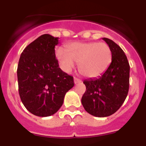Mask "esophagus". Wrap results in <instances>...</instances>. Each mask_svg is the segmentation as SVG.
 I'll return each mask as SVG.
<instances>
[{
  "label": "esophagus",
  "instance_id": "34e87169",
  "mask_svg": "<svg viewBox=\"0 0 146 146\" xmlns=\"http://www.w3.org/2000/svg\"><path fill=\"white\" fill-rule=\"evenodd\" d=\"M74 84H77V83L82 82V80H80V79H78V78H76V77H74Z\"/></svg>",
  "mask_w": 146,
  "mask_h": 146
}]
</instances>
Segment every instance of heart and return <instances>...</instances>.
<instances>
[{"instance_id": "b5f03b06", "label": "heart", "mask_w": 146, "mask_h": 146, "mask_svg": "<svg viewBox=\"0 0 146 146\" xmlns=\"http://www.w3.org/2000/svg\"><path fill=\"white\" fill-rule=\"evenodd\" d=\"M56 57L62 69L69 72L78 64V69L86 77H96L107 70L112 60V52L107 44L91 42H73L66 50L58 48Z\"/></svg>"}]
</instances>
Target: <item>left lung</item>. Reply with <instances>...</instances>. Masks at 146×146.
Returning a JSON list of instances; mask_svg holds the SVG:
<instances>
[{
  "mask_svg": "<svg viewBox=\"0 0 146 146\" xmlns=\"http://www.w3.org/2000/svg\"><path fill=\"white\" fill-rule=\"evenodd\" d=\"M112 52V61L107 70L96 78L86 80V91L81 102L94 116H110L124 102L129 87L130 66L123 50L111 39L102 38Z\"/></svg>",
  "mask_w": 146,
  "mask_h": 146,
  "instance_id": "obj_1",
  "label": "left lung"
}]
</instances>
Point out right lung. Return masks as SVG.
<instances>
[{
  "label": "right lung",
  "mask_w": 146,
  "mask_h": 146,
  "mask_svg": "<svg viewBox=\"0 0 146 146\" xmlns=\"http://www.w3.org/2000/svg\"><path fill=\"white\" fill-rule=\"evenodd\" d=\"M58 44V37L42 35L25 47L18 63L20 99L28 111L36 116L57 113L66 93L74 85L73 77L59 68L55 53Z\"/></svg>",
  "instance_id": "right-lung-1"
}]
</instances>
